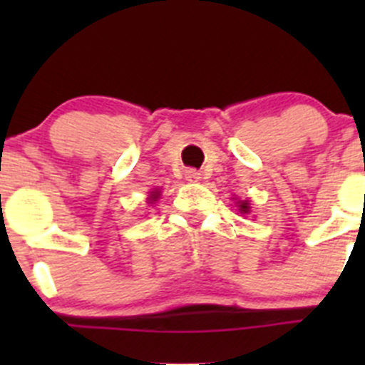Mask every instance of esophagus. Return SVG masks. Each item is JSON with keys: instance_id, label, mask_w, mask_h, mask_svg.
Wrapping results in <instances>:
<instances>
[{"instance_id": "34e87169", "label": "esophagus", "mask_w": 365, "mask_h": 365, "mask_svg": "<svg viewBox=\"0 0 365 365\" xmlns=\"http://www.w3.org/2000/svg\"><path fill=\"white\" fill-rule=\"evenodd\" d=\"M185 178H187V182L196 183V182H200V180H201V173L196 171V169H187Z\"/></svg>"}]
</instances>
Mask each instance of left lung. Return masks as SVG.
I'll return each instance as SVG.
<instances>
[{
	"label": "left lung",
	"instance_id": "obj_1",
	"mask_svg": "<svg viewBox=\"0 0 365 365\" xmlns=\"http://www.w3.org/2000/svg\"><path fill=\"white\" fill-rule=\"evenodd\" d=\"M238 210H240V213H249L251 206H249L247 201H238Z\"/></svg>",
	"mask_w": 365,
	"mask_h": 365
}]
</instances>
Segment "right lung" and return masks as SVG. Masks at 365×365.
I'll list each match as a JSON object with an SVG mask.
<instances>
[{
	"instance_id": "add662e5",
	"label": "right lung",
	"mask_w": 365,
	"mask_h": 365,
	"mask_svg": "<svg viewBox=\"0 0 365 365\" xmlns=\"http://www.w3.org/2000/svg\"><path fill=\"white\" fill-rule=\"evenodd\" d=\"M159 196H160V192H159V190H153V192L150 194V201H152V203H153V201H157V200H159Z\"/></svg>"
}]
</instances>
